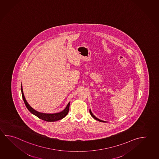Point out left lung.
<instances>
[{
  "mask_svg": "<svg viewBox=\"0 0 159 159\" xmlns=\"http://www.w3.org/2000/svg\"><path fill=\"white\" fill-rule=\"evenodd\" d=\"M89 111H90V114H91V116H92V117H93V118H94L95 120H98V121H99V122H106L105 121H103V120H99V119H98V118H97V117H95L94 116V115L93 114V113H92V111H90V110Z\"/></svg>",
  "mask_w": 159,
  "mask_h": 159,
  "instance_id": "left-lung-1",
  "label": "left lung"
}]
</instances>
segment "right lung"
Masks as SVG:
<instances>
[{"label": "right lung", "instance_id": "add662e5", "mask_svg": "<svg viewBox=\"0 0 159 159\" xmlns=\"http://www.w3.org/2000/svg\"><path fill=\"white\" fill-rule=\"evenodd\" d=\"M21 92H22V95L23 99L25 102L26 107L27 108L28 111L31 112V113L35 115L36 116L39 117L40 119L48 121V122H55L56 120H61L63 118H64L66 115H67L69 111V106H70V103H68L66 107L65 108L64 110H63L61 112H59L57 113H53V114H47V113H40L39 111H35L34 109L32 108L31 106L28 104V103L25 100V98L23 94V92L22 88L21 86Z\"/></svg>", "mask_w": 159, "mask_h": 159}]
</instances>
